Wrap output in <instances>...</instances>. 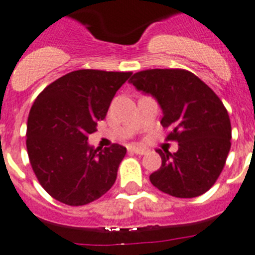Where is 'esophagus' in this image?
Wrapping results in <instances>:
<instances>
[{
  "label": "esophagus",
  "mask_w": 255,
  "mask_h": 255,
  "mask_svg": "<svg viewBox=\"0 0 255 255\" xmlns=\"http://www.w3.org/2000/svg\"><path fill=\"white\" fill-rule=\"evenodd\" d=\"M128 151H129V152L137 153V155H144L145 153V149L139 148V147H135V145H129V147H128Z\"/></svg>",
  "instance_id": "obj_1"
}]
</instances>
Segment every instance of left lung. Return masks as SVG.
<instances>
[{"mask_svg": "<svg viewBox=\"0 0 255 255\" xmlns=\"http://www.w3.org/2000/svg\"><path fill=\"white\" fill-rule=\"evenodd\" d=\"M151 95L162 108L163 127L176 140L174 153L158 149L162 166L149 175L151 183L176 198H195L211 188L222 172L231 147V124L214 91L184 69H148L129 80Z\"/></svg>", "mask_w": 255, "mask_h": 255, "instance_id": "left-lung-1", "label": "left lung"}]
</instances>
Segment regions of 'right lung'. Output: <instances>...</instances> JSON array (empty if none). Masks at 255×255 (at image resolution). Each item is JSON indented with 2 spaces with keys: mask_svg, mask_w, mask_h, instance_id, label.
<instances>
[{
  "mask_svg": "<svg viewBox=\"0 0 255 255\" xmlns=\"http://www.w3.org/2000/svg\"><path fill=\"white\" fill-rule=\"evenodd\" d=\"M131 72L80 69L49 84L29 112L26 149L44 190L69 206L88 205L114 186L127 148L89 145L115 93Z\"/></svg>",
  "mask_w": 255,
  "mask_h": 255,
  "instance_id": "obj_1",
  "label": "right lung"
}]
</instances>
